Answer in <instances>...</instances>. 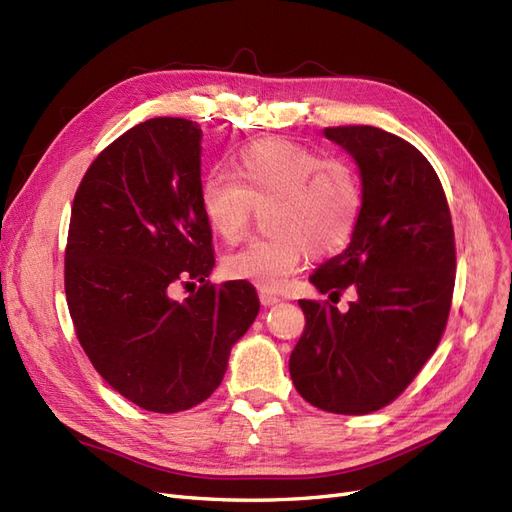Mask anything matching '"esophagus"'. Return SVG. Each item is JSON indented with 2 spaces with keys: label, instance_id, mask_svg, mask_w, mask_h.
I'll return each mask as SVG.
<instances>
[{
  "label": "esophagus",
  "instance_id": "34e87169",
  "mask_svg": "<svg viewBox=\"0 0 512 512\" xmlns=\"http://www.w3.org/2000/svg\"><path fill=\"white\" fill-rule=\"evenodd\" d=\"M280 301H282V299L275 297V294H271V292H267V290H260V303L265 305V307L275 305V303H280Z\"/></svg>",
  "mask_w": 512,
  "mask_h": 512
}]
</instances>
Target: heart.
Returning a JSON list of instances; mask_svg holds the SVG:
<instances>
[{
  "label": "heart",
  "mask_w": 512,
  "mask_h": 512,
  "mask_svg": "<svg viewBox=\"0 0 512 512\" xmlns=\"http://www.w3.org/2000/svg\"><path fill=\"white\" fill-rule=\"evenodd\" d=\"M198 198L213 235L226 243L243 239L262 209L267 235L226 256L224 273L277 290L309 256H333L350 241L363 185L346 160L324 158L286 138H262L239 151L232 175H207Z\"/></svg>",
  "instance_id": "b5f03b06"
}]
</instances>
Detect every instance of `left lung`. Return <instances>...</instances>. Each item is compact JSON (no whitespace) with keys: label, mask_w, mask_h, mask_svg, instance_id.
<instances>
[{"label":"left lung","mask_w":512,"mask_h":512,"mask_svg":"<svg viewBox=\"0 0 512 512\" xmlns=\"http://www.w3.org/2000/svg\"><path fill=\"white\" fill-rule=\"evenodd\" d=\"M361 168L363 207L342 254L309 275L348 312L299 299L305 329L290 354V378L309 404L335 414L389 406L436 352L455 288V230L446 194L427 158L374 126L324 128Z\"/></svg>","instance_id":"left-lung-1"}]
</instances>
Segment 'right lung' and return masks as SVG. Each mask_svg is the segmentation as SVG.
<instances>
[{"instance_id":"1","label":"right lung","mask_w":512,"mask_h":512,"mask_svg":"<svg viewBox=\"0 0 512 512\" xmlns=\"http://www.w3.org/2000/svg\"><path fill=\"white\" fill-rule=\"evenodd\" d=\"M196 121L156 117L102 149L74 194L64 284L98 374L149 412H183L218 389L260 303L250 282L211 284ZM198 281L199 288L193 284ZM177 285L195 290L183 302Z\"/></svg>"}]
</instances>
